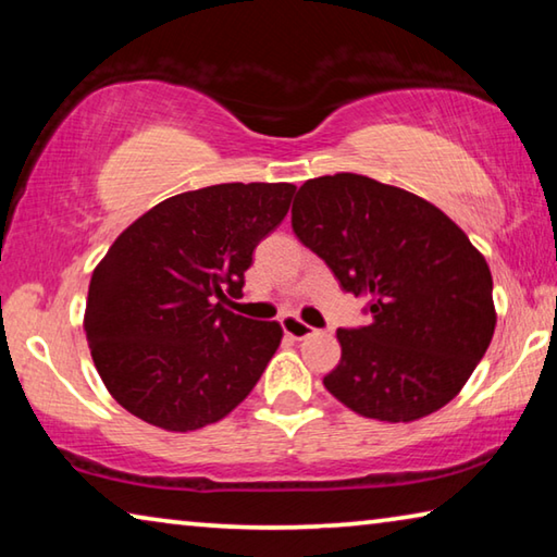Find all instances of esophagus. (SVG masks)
Wrapping results in <instances>:
<instances>
[{
  "label": "esophagus",
  "instance_id": "obj_1",
  "mask_svg": "<svg viewBox=\"0 0 557 557\" xmlns=\"http://www.w3.org/2000/svg\"><path fill=\"white\" fill-rule=\"evenodd\" d=\"M280 324H282V332H285L292 338H297V342H299V338H307V336L314 334V326L305 324L297 317H282Z\"/></svg>",
  "mask_w": 557,
  "mask_h": 557
}]
</instances>
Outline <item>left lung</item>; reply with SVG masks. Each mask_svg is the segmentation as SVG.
Here are the masks:
<instances>
[{"label":"left lung","mask_w":557,"mask_h":557,"mask_svg":"<svg viewBox=\"0 0 557 557\" xmlns=\"http://www.w3.org/2000/svg\"><path fill=\"white\" fill-rule=\"evenodd\" d=\"M292 231L371 322L338 329L342 361L326 391L363 418L410 422L461 391L492 344V272L437 206L361 174L309 178Z\"/></svg>","instance_id":"obj_1"}]
</instances>
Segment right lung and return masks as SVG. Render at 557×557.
<instances>
[{
    "label": "right lung",
    "mask_w": 557,
    "mask_h": 557,
    "mask_svg": "<svg viewBox=\"0 0 557 557\" xmlns=\"http://www.w3.org/2000/svg\"><path fill=\"white\" fill-rule=\"evenodd\" d=\"M292 184H215L157 203L92 270L86 336L102 383L135 418L188 432L245 400L282 326L233 314L252 250L289 211Z\"/></svg>",
    "instance_id": "1"
}]
</instances>
